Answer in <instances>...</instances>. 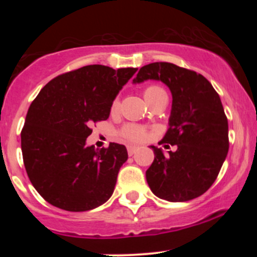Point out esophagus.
<instances>
[{
  "mask_svg": "<svg viewBox=\"0 0 257 257\" xmlns=\"http://www.w3.org/2000/svg\"><path fill=\"white\" fill-rule=\"evenodd\" d=\"M137 150H138V146H134V145L128 146V155L133 156L135 152H137Z\"/></svg>",
  "mask_w": 257,
  "mask_h": 257,
  "instance_id": "34e87169",
  "label": "esophagus"
}]
</instances>
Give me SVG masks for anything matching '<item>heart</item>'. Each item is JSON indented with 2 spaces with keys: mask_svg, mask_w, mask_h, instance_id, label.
<instances>
[{
  "mask_svg": "<svg viewBox=\"0 0 257 257\" xmlns=\"http://www.w3.org/2000/svg\"><path fill=\"white\" fill-rule=\"evenodd\" d=\"M144 96H145L146 101L149 102L150 105H153L155 102L162 101V100H168L167 91L157 84L147 85L145 89H144ZM118 105H119L118 99H114L113 102H112V111L117 110ZM120 135L129 141H140L143 140V139H145V137L147 135V131L146 128H144V126L141 125L126 124L120 129Z\"/></svg>",
  "mask_w": 257,
  "mask_h": 257,
  "instance_id": "heart-1",
  "label": "heart"
}]
</instances>
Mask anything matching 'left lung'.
Returning <instances> with one entry per match:
<instances>
[{
  "label": "left lung",
  "instance_id": "1",
  "mask_svg": "<svg viewBox=\"0 0 257 257\" xmlns=\"http://www.w3.org/2000/svg\"><path fill=\"white\" fill-rule=\"evenodd\" d=\"M147 79L163 82L172 91L169 128L159 144L178 147L164 156L150 146L155 159L146 170L147 184L168 202L197 198L214 184L228 152V122L219 94L204 76L170 63L145 65L133 82Z\"/></svg>",
  "mask_w": 257,
  "mask_h": 257
}]
</instances>
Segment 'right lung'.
I'll list each match as a JSON object with an SVG mask.
<instances>
[{
  "mask_svg": "<svg viewBox=\"0 0 257 257\" xmlns=\"http://www.w3.org/2000/svg\"><path fill=\"white\" fill-rule=\"evenodd\" d=\"M138 69L88 65L59 75L29 107L22 131L24 166L32 186L49 204L67 211L98 208L112 196L124 145H85L90 125L110 116L111 106Z\"/></svg>",
  "mask_w": 257,
  "mask_h": 257,
  "instance_id": "1",
  "label": "right lung"
}]
</instances>
